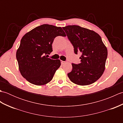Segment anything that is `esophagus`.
I'll use <instances>...</instances> for the list:
<instances>
[{
	"instance_id": "1",
	"label": "esophagus",
	"mask_w": 123,
	"mask_h": 123,
	"mask_svg": "<svg viewBox=\"0 0 123 123\" xmlns=\"http://www.w3.org/2000/svg\"><path fill=\"white\" fill-rule=\"evenodd\" d=\"M61 64H64L66 63V62L63 61H61Z\"/></svg>"
}]
</instances>
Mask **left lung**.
I'll return each mask as SVG.
<instances>
[{"instance_id": "8db88e82", "label": "left lung", "mask_w": 123, "mask_h": 123, "mask_svg": "<svg viewBox=\"0 0 123 123\" xmlns=\"http://www.w3.org/2000/svg\"><path fill=\"white\" fill-rule=\"evenodd\" d=\"M77 54L81 52L80 63H72V70L68 76L72 82L87 86L96 82L103 74L107 57V49L100 36L93 31L78 25L62 27Z\"/></svg>"}]
</instances>
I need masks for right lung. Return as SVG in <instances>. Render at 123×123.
<instances>
[{"instance_id":"right-lung-1","label":"right lung","mask_w":123,"mask_h":123,"mask_svg":"<svg viewBox=\"0 0 123 123\" xmlns=\"http://www.w3.org/2000/svg\"><path fill=\"white\" fill-rule=\"evenodd\" d=\"M57 36H66L61 27L43 24L23 36L16 59L20 74L29 82L37 86L46 84L61 66L60 60L45 55L53 51L52 44Z\"/></svg>"}]
</instances>
